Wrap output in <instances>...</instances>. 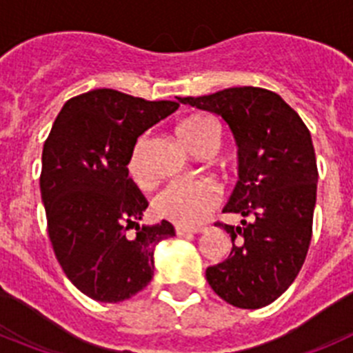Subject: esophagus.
<instances>
[{
    "mask_svg": "<svg viewBox=\"0 0 353 353\" xmlns=\"http://www.w3.org/2000/svg\"><path fill=\"white\" fill-rule=\"evenodd\" d=\"M174 232H176V235H179V236L196 235V233L207 232V228H183V226H176V228H174Z\"/></svg>",
    "mask_w": 353,
    "mask_h": 353,
    "instance_id": "34e87169",
    "label": "esophagus"
}]
</instances>
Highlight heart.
<instances>
[{"label":"heart","instance_id":"b5f03b06","mask_svg":"<svg viewBox=\"0 0 353 353\" xmlns=\"http://www.w3.org/2000/svg\"><path fill=\"white\" fill-rule=\"evenodd\" d=\"M179 139L194 152H214L219 143V127L212 118L203 114H191L176 125ZM145 138H139L127 159V173L136 183L146 182V170L143 164ZM219 191L208 180H176L168 183L154 199V212L171 223L183 228L199 226L207 215L219 205Z\"/></svg>","mask_w":353,"mask_h":353}]
</instances>
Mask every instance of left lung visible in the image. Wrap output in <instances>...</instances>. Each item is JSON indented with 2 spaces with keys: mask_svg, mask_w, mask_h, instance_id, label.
Returning a JSON list of instances; mask_svg holds the SVG:
<instances>
[{
  "mask_svg": "<svg viewBox=\"0 0 353 353\" xmlns=\"http://www.w3.org/2000/svg\"><path fill=\"white\" fill-rule=\"evenodd\" d=\"M176 99L223 118L239 146V182L223 212L244 219L240 226L215 223L233 245L226 260L207 269L208 285L235 307L269 305L295 281L310 249L318 182L310 130L265 88Z\"/></svg>",
  "mask_w": 353,
  "mask_h": 353,
  "instance_id": "left-lung-1",
  "label": "left lung"
}]
</instances>
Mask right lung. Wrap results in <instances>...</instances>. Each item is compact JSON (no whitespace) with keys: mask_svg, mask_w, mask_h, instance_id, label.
<instances>
[{"mask_svg":"<svg viewBox=\"0 0 353 353\" xmlns=\"http://www.w3.org/2000/svg\"><path fill=\"white\" fill-rule=\"evenodd\" d=\"M179 109L101 88L65 102L43 143L40 194L65 276L99 302H121L154 276V251L173 224H139L148 207L129 179L138 138ZM134 229V234L128 230Z\"/></svg>","mask_w":353,"mask_h":353,"instance_id":"1","label":"right lung"}]
</instances>
